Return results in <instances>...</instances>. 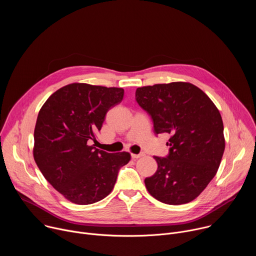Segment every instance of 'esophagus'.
Instances as JSON below:
<instances>
[{"instance_id": "obj_1", "label": "esophagus", "mask_w": 256, "mask_h": 256, "mask_svg": "<svg viewBox=\"0 0 256 256\" xmlns=\"http://www.w3.org/2000/svg\"><path fill=\"white\" fill-rule=\"evenodd\" d=\"M142 156H144V153H140V154H132V159H138V158H140V157H142Z\"/></svg>"}]
</instances>
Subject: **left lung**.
Masks as SVG:
<instances>
[{
	"mask_svg": "<svg viewBox=\"0 0 256 256\" xmlns=\"http://www.w3.org/2000/svg\"><path fill=\"white\" fill-rule=\"evenodd\" d=\"M136 100L152 118L156 134H171L169 154L154 157L158 169L144 179L146 188L167 204L194 200L214 177L224 154L218 108L204 91L186 82L138 88Z\"/></svg>",
	"mask_w": 256,
	"mask_h": 256,
	"instance_id": "8db88e82",
	"label": "left lung"
}]
</instances>
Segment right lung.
Masks as SVG:
<instances>
[{
    "label": "right lung",
    "instance_id": "add662e5",
    "mask_svg": "<svg viewBox=\"0 0 256 256\" xmlns=\"http://www.w3.org/2000/svg\"><path fill=\"white\" fill-rule=\"evenodd\" d=\"M122 88L72 83L56 91L40 110L33 157L44 178L68 200L90 204L114 190L128 152L107 153L92 140L105 116L124 98Z\"/></svg>",
    "mask_w": 256,
    "mask_h": 256
}]
</instances>
